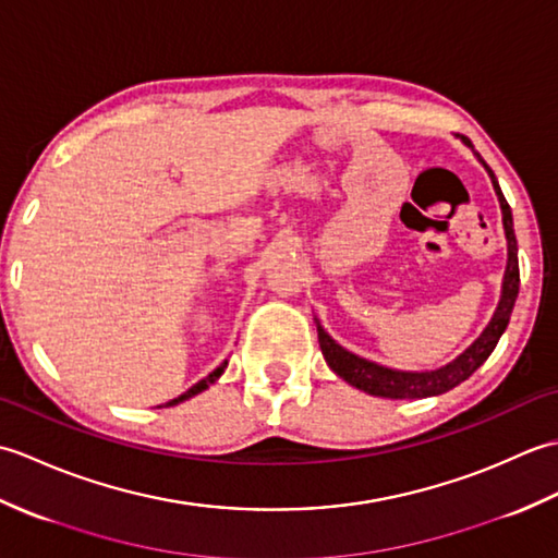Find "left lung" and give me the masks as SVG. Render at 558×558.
Listing matches in <instances>:
<instances>
[{"mask_svg":"<svg viewBox=\"0 0 558 558\" xmlns=\"http://www.w3.org/2000/svg\"><path fill=\"white\" fill-rule=\"evenodd\" d=\"M460 141L468 148H472L470 138L460 136ZM475 156L484 165V170L489 172V180H492V186L496 192V198H499L501 216H504L508 258H506V270H504V280H501L499 304H496L489 324L484 326L482 333L472 340L456 360L436 366V369H424V372H402V369H393V366H384L378 362L360 357V354L345 350L340 342L330 338L326 333V328L322 326V322L314 316L318 345H322L324 360L328 362L330 369H333L342 378V381H348L350 386L364 390V393L376 396V398H390V400H417V398L441 396V393H446V390L460 386L465 378L475 374L484 362H487V357L496 348V342H499V338L504 336L508 322H511V312H513L518 288H520L518 242H515V232H513V216H511V206L506 204V198L501 194L499 182H496L494 172L489 170V165L480 158V153H475Z\"/></svg>","mask_w":558,"mask_h":558,"instance_id":"obj_1","label":"left lung"}]
</instances>
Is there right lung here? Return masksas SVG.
Returning a JSON list of instances; mask_svg holds the SVG:
<instances>
[{
	"instance_id": "right-lung-1",
	"label": "right lung",
	"mask_w": 558,
	"mask_h": 558,
	"mask_svg": "<svg viewBox=\"0 0 558 558\" xmlns=\"http://www.w3.org/2000/svg\"><path fill=\"white\" fill-rule=\"evenodd\" d=\"M225 369H228V360H225V362L218 366V369H213L206 378H201V381H198V384H194L192 388H189L186 393H182L180 398L170 400V402H168V408H172V405H180V402H184V400H189V398H194V396H198V393H204V390H206L210 384H216V381H218V378L222 376V372H225Z\"/></svg>"
}]
</instances>
